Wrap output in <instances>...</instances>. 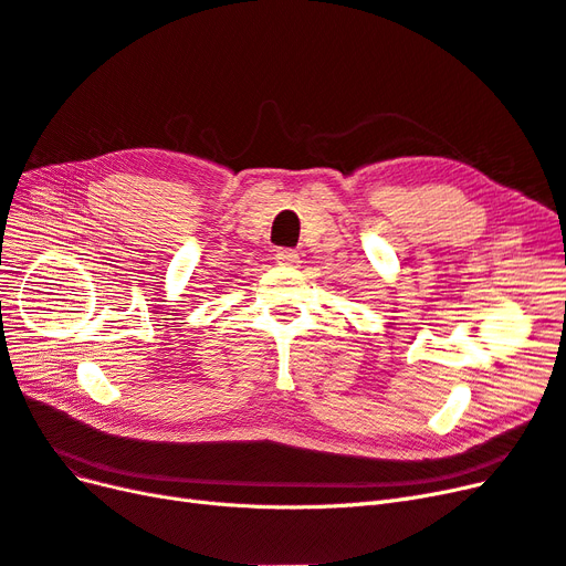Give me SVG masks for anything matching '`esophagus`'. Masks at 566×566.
Returning <instances> with one entry per match:
<instances>
[{
  "instance_id": "esophagus-1",
  "label": "esophagus",
  "mask_w": 566,
  "mask_h": 566,
  "mask_svg": "<svg viewBox=\"0 0 566 566\" xmlns=\"http://www.w3.org/2000/svg\"><path fill=\"white\" fill-rule=\"evenodd\" d=\"M276 260H279L281 266H287V269H297L300 266V254L295 250H287V248L276 250Z\"/></svg>"
}]
</instances>
